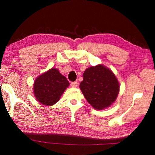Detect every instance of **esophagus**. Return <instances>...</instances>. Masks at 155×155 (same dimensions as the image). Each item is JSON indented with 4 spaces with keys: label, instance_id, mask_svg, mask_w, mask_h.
<instances>
[{
    "label": "esophagus",
    "instance_id": "obj_1",
    "mask_svg": "<svg viewBox=\"0 0 155 155\" xmlns=\"http://www.w3.org/2000/svg\"><path fill=\"white\" fill-rule=\"evenodd\" d=\"M70 85H71V86L72 87H77V85H78V83L77 82H76V81H74V82H71V83H70Z\"/></svg>",
    "mask_w": 155,
    "mask_h": 155
}]
</instances>
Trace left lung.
<instances>
[{"label": "left lung", "instance_id": "8db88e82", "mask_svg": "<svg viewBox=\"0 0 155 155\" xmlns=\"http://www.w3.org/2000/svg\"><path fill=\"white\" fill-rule=\"evenodd\" d=\"M80 88L88 103L94 109L102 110L115 101L120 86L114 73L98 65L85 70Z\"/></svg>", "mask_w": 155, "mask_h": 155}]
</instances>
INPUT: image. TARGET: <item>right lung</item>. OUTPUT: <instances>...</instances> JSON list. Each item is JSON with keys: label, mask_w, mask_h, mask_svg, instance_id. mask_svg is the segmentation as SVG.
Masks as SVG:
<instances>
[{"label": "right lung", "mask_w": 155, "mask_h": 155, "mask_svg": "<svg viewBox=\"0 0 155 155\" xmlns=\"http://www.w3.org/2000/svg\"><path fill=\"white\" fill-rule=\"evenodd\" d=\"M69 85L67 78L58 70L52 68L37 78L33 85L34 94L44 105H53Z\"/></svg>", "instance_id": "obj_1"}]
</instances>
